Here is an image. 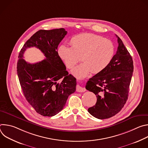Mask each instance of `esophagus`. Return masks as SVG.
Listing matches in <instances>:
<instances>
[{
	"instance_id": "34e87169",
	"label": "esophagus",
	"mask_w": 148,
	"mask_h": 148,
	"mask_svg": "<svg viewBox=\"0 0 148 148\" xmlns=\"http://www.w3.org/2000/svg\"><path fill=\"white\" fill-rule=\"evenodd\" d=\"M76 90H77V92H85L86 90L85 88H84V87L80 86L79 85H77Z\"/></svg>"
}]
</instances>
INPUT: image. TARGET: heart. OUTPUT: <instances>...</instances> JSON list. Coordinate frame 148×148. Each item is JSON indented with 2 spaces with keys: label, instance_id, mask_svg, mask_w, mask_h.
<instances>
[{
  "label": "heart",
  "instance_id": "heart-1",
  "mask_svg": "<svg viewBox=\"0 0 148 148\" xmlns=\"http://www.w3.org/2000/svg\"><path fill=\"white\" fill-rule=\"evenodd\" d=\"M71 47L62 45L58 48V55L69 69L79 61L83 62L71 71L78 78L86 77L91 72L98 74L102 71L111 62L114 54L112 42L92 33H81L72 37Z\"/></svg>",
  "mask_w": 148,
  "mask_h": 148
}]
</instances>
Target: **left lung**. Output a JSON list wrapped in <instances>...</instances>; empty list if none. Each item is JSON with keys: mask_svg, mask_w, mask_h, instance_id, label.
I'll return each instance as SVG.
<instances>
[{"mask_svg": "<svg viewBox=\"0 0 148 148\" xmlns=\"http://www.w3.org/2000/svg\"><path fill=\"white\" fill-rule=\"evenodd\" d=\"M118 38V47L108 66L90 78L86 88L94 93L97 100L88 109L93 116L100 119L111 118L118 113L128 99L134 71L132 58Z\"/></svg>", "mask_w": 148, "mask_h": 148, "instance_id": "left-lung-1", "label": "left lung"}]
</instances>
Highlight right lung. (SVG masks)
Wrapping results in <instances>:
<instances>
[{"label":"right lung","mask_w":148,"mask_h":148,"mask_svg":"<svg viewBox=\"0 0 148 148\" xmlns=\"http://www.w3.org/2000/svg\"><path fill=\"white\" fill-rule=\"evenodd\" d=\"M67 32L63 28L40 30L21 49L17 72L23 94L39 114L53 116L64 108L67 98L76 90V78L66 71L58 55L57 47ZM35 47L43 52L45 59L30 64L23 59L28 48Z\"/></svg>","instance_id":"obj_1"}]
</instances>
